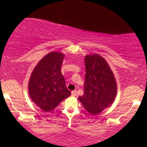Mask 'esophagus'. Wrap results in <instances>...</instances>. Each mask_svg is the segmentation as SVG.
Listing matches in <instances>:
<instances>
[{
  "label": "esophagus",
  "instance_id": "34e87169",
  "mask_svg": "<svg viewBox=\"0 0 147 147\" xmlns=\"http://www.w3.org/2000/svg\"><path fill=\"white\" fill-rule=\"evenodd\" d=\"M77 90H72V92H71V94H72V96H76L77 95Z\"/></svg>",
  "mask_w": 147,
  "mask_h": 147
}]
</instances>
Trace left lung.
Wrapping results in <instances>:
<instances>
[{"instance_id":"1","label":"left lung","mask_w":147,"mask_h":147,"mask_svg":"<svg viewBox=\"0 0 147 147\" xmlns=\"http://www.w3.org/2000/svg\"><path fill=\"white\" fill-rule=\"evenodd\" d=\"M85 66L84 92L79 99L88 112L97 115L113 102L117 85L110 67L99 55H86Z\"/></svg>"}]
</instances>
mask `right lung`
<instances>
[{
  "label": "right lung",
  "mask_w": 147,
  "mask_h": 147,
  "mask_svg": "<svg viewBox=\"0 0 147 147\" xmlns=\"http://www.w3.org/2000/svg\"><path fill=\"white\" fill-rule=\"evenodd\" d=\"M64 55L58 52L48 54L34 69L29 82L32 100L43 111L55 109L71 95L61 71Z\"/></svg>",
  "instance_id": "obj_1"
}]
</instances>
